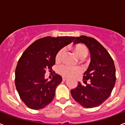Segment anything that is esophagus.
Instances as JSON below:
<instances>
[{
    "instance_id": "1",
    "label": "esophagus",
    "mask_w": 125,
    "mask_h": 125,
    "mask_svg": "<svg viewBox=\"0 0 125 125\" xmlns=\"http://www.w3.org/2000/svg\"><path fill=\"white\" fill-rule=\"evenodd\" d=\"M67 80V78H65V77H62V81H65Z\"/></svg>"
}]
</instances>
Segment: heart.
<instances>
[{"label":"heart","mask_w":125,"mask_h":125,"mask_svg":"<svg viewBox=\"0 0 125 125\" xmlns=\"http://www.w3.org/2000/svg\"><path fill=\"white\" fill-rule=\"evenodd\" d=\"M73 50L76 56L79 59H84L87 57L88 54V51L86 47L83 45L78 44L73 47ZM66 52V49L62 48L57 52L55 57V60L57 63H59L62 61ZM81 71V69L79 67H71L67 65H62L57 69V73L61 76L66 78H73L79 74Z\"/></svg>","instance_id":"1"}]
</instances>
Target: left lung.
Listing matches in <instances>:
<instances>
[{"instance_id": "8db88e82", "label": "left lung", "mask_w": 125, "mask_h": 125, "mask_svg": "<svg viewBox=\"0 0 125 125\" xmlns=\"http://www.w3.org/2000/svg\"><path fill=\"white\" fill-rule=\"evenodd\" d=\"M83 43L88 48L91 62L84 73V86L80 82L71 91L74 100L81 106L91 108L100 106L111 94L115 84L116 69L114 61L106 49L95 39L81 36L75 37L74 44ZM89 79L90 83H87Z\"/></svg>"}]
</instances>
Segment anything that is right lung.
Returning a JSON list of instances; mask_svg holds the SVG:
<instances>
[{
	"instance_id": "add662e5",
	"label": "right lung",
	"mask_w": 125,
	"mask_h": 125,
	"mask_svg": "<svg viewBox=\"0 0 125 125\" xmlns=\"http://www.w3.org/2000/svg\"><path fill=\"white\" fill-rule=\"evenodd\" d=\"M74 37H45L30 45L23 52L15 69V84L20 98L31 109L40 110L54 98L62 77L55 74L48 81L46 70L51 71L57 52L73 41Z\"/></svg>"
}]
</instances>
